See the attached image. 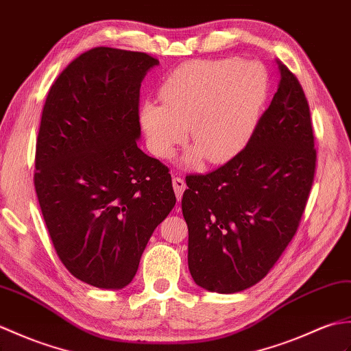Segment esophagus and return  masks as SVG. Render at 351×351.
Listing matches in <instances>:
<instances>
[{
  "label": "esophagus",
  "mask_w": 351,
  "mask_h": 351,
  "mask_svg": "<svg viewBox=\"0 0 351 351\" xmlns=\"http://www.w3.org/2000/svg\"><path fill=\"white\" fill-rule=\"evenodd\" d=\"M173 188H174L177 199L180 201L182 197H183V192L186 189V183H184V180H183L182 177H174L173 178Z\"/></svg>",
  "instance_id": "esophagus-1"
}]
</instances>
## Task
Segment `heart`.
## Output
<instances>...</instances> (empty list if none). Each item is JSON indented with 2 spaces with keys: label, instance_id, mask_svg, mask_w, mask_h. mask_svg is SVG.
Returning a JSON list of instances; mask_svg holds the SVG:
<instances>
[{
  "label": "heart",
  "instance_id": "b5f03b06",
  "mask_svg": "<svg viewBox=\"0 0 351 351\" xmlns=\"http://www.w3.org/2000/svg\"><path fill=\"white\" fill-rule=\"evenodd\" d=\"M267 93V73L255 61L184 63L160 87L163 104L147 100L139 110L147 147L158 158L169 159L189 134L193 147L186 165L195 167L202 156L210 163L227 162L251 138Z\"/></svg>",
  "mask_w": 351,
  "mask_h": 351
}]
</instances>
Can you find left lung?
<instances>
[{"label":"left lung","instance_id":"1","mask_svg":"<svg viewBox=\"0 0 351 351\" xmlns=\"http://www.w3.org/2000/svg\"><path fill=\"white\" fill-rule=\"evenodd\" d=\"M278 91L246 147L208 174L186 177L182 210L197 285L231 294L260 282L298 231L317 152L300 82L278 61Z\"/></svg>","mask_w":351,"mask_h":351}]
</instances>
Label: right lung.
Segmentation results:
<instances>
[{"instance_id": "1", "label": "right lung", "mask_w": 351, "mask_h": 351, "mask_svg": "<svg viewBox=\"0 0 351 351\" xmlns=\"http://www.w3.org/2000/svg\"><path fill=\"white\" fill-rule=\"evenodd\" d=\"M149 53L90 49L46 97L34 188L58 258L75 278L120 290L156 227L176 206L168 167L138 147L139 88Z\"/></svg>"}]
</instances>
